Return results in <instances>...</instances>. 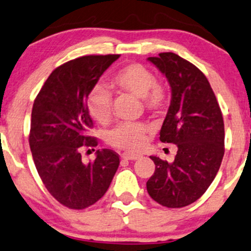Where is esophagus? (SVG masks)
Instances as JSON below:
<instances>
[{"label":"esophagus","mask_w":251,"mask_h":251,"mask_svg":"<svg viewBox=\"0 0 251 251\" xmlns=\"http://www.w3.org/2000/svg\"><path fill=\"white\" fill-rule=\"evenodd\" d=\"M141 156L138 154H129V153H124L122 154V158L124 160H129V161H134V160H138V158H140Z\"/></svg>","instance_id":"1"}]
</instances>
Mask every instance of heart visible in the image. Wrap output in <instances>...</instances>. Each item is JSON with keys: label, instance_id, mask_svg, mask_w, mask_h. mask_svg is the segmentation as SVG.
Returning <instances> with one entry per match:
<instances>
[{"label": "heart", "instance_id": "1", "mask_svg": "<svg viewBox=\"0 0 251 251\" xmlns=\"http://www.w3.org/2000/svg\"><path fill=\"white\" fill-rule=\"evenodd\" d=\"M111 84L118 93L131 94L141 98L144 107L154 112L162 109L167 102V90L157 83L156 76L141 63H129L112 76ZM112 94L104 83L95 84L89 91L87 107L89 113L100 124H107L112 117ZM151 128L140 123H124L117 126L109 135L113 147L126 151H138L144 147Z\"/></svg>", "mask_w": 251, "mask_h": 251}]
</instances>
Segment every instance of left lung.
Returning <instances> with one entry per match:
<instances>
[{
  "instance_id": "1",
  "label": "left lung",
  "mask_w": 251,
  "mask_h": 251,
  "mask_svg": "<svg viewBox=\"0 0 251 251\" xmlns=\"http://www.w3.org/2000/svg\"><path fill=\"white\" fill-rule=\"evenodd\" d=\"M147 60L171 88L160 140L176 145L178 151L171 163L151 156L155 171L146 185L160 205L184 207L204 195L220 168L225 153L223 113L210 82L191 62L171 52Z\"/></svg>"
}]
</instances>
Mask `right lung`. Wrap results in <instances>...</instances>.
Wrapping results in <instances>:
<instances>
[{"label": "right lung", "mask_w": 251, "mask_h": 251, "mask_svg": "<svg viewBox=\"0 0 251 251\" xmlns=\"http://www.w3.org/2000/svg\"><path fill=\"white\" fill-rule=\"evenodd\" d=\"M119 54L85 55L50 73L36 97L28 142L44 185L66 207L83 210L100 201L119 167V155L98 149L94 162L83 163L82 147H95L87 135L93 120L89 91Z\"/></svg>", "instance_id": "add662e5"}]
</instances>
